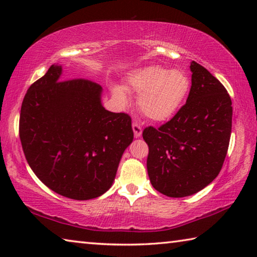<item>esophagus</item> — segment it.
I'll return each mask as SVG.
<instances>
[{"instance_id":"1","label":"esophagus","mask_w":257,"mask_h":257,"mask_svg":"<svg viewBox=\"0 0 257 257\" xmlns=\"http://www.w3.org/2000/svg\"><path fill=\"white\" fill-rule=\"evenodd\" d=\"M133 130L135 137H141L142 136V127L138 122H133Z\"/></svg>"}]
</instances>
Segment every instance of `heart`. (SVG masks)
Here are the masks:
<instances>
[{
    "label": "heart",
    "instance_id": "1",
    "mask_svg": "<svg viewBox=\"0 0 257 257\" xmlns=\"http://www.w3.org/2000/svg\"><path fill=\"white\" fill-rule=\"evenodd\" d=\"M189 78L180 69L168 70L161 66H147L130 73L125 88L139 95L138 107L146 118L163 121L178 111L189 92ZM112 93L122 105L129 103L122 87H114Z\"/></svg>",
    "mask_w": 257,
    "mask_h": 257
}]
</instances>
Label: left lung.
<instances>
[{"label": "left lung", "mask_w": 257, "mask_h": 257, "mask_svg": "<svg viewBox=\"0 0 257 257\" xmlns=\"http://www.w3.org/2000/svg\"><path fill=\"white\" fill-rule=\"evenodd\" d=\"M191 87L185 105L159 129L147 127V172L152 186L169 197L205 188L222 169L232 124L227 89L205 68L190 63Z\"/></svg>", "instance_id": "left-lung-1"}]
</instances>
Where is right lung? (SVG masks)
I'll use <instances>...</instances> for the list:
<instances>
[{"label": "right lung", "instance_id": "add662e5", "mask_svg": "<svg viewBox=\"0 0 257 257\" xmlns=\"http://www.w3.org/2000/svg\"><path fill=\"white\" fill-rule=\"evenodd\" d=\"M51 66L29 87L20 111L26 160L43 184L64 197L87 201L110 189L134 139L132 118L101 102L102 87L87 79L59 81Z\"/></svg>", "mask_w": 257, "mask_h": 257}]
</instances>
